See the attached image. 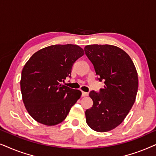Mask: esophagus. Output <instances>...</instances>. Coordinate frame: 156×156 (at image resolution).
Returning a JSON list of instances; mask_svg holds the SVG:
<instances>
[{
	"label": "esophagus",
	"mask_w": 156,
	"mask_h": 156,
	"mask_svg": "<svg viewBox=\"0 0 156 156\" xmlns=\"http://www.w3.org/2000/svg\"><path fill=\"white\" fill-rule=\"evenodd\" d=\"M88 95H89V94L87 92H84V91H82V97H87Z\"/></svg>",
	"instance_id": "obj_1"
}]
</instances>
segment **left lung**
<instances>
[{"mask_svg": "<svg viewBox=\"0 0 156 156\" xmlns=\"http://www.w3.org/2000/svg\"><path fill=\"white\" fill-rule=\"evenodd\" d=\"M84 52L97 80L104 82L99 92H89L93 106L85 112L87 123L94 131H109L123 122L135 102L137 72L129 55L118 47L90 44Z\"/></svg>", "mask_w": 156, "mask_h": 156, "instance_id": "left-lung-1", "label": "left lung"}]
</instances>
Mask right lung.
<instances>
[{
    "instance_id": "obj_1",
    "label": "right lung",
    "mask_w": 156,
    "mask_h": 156,
    "mask_svg": "<svg viewBox=\"0 0 156 156\" xmlns=\"http://www.w3.org/2000/svg\"><path fill=\"white\" fill-rule=\"evenodd\" d=\"M84 50L76 44H55L33 55L21 74L23 101L37 122L55 126L65 120L82 92L62 84Z\"/></svg>"
}]
</instances>
